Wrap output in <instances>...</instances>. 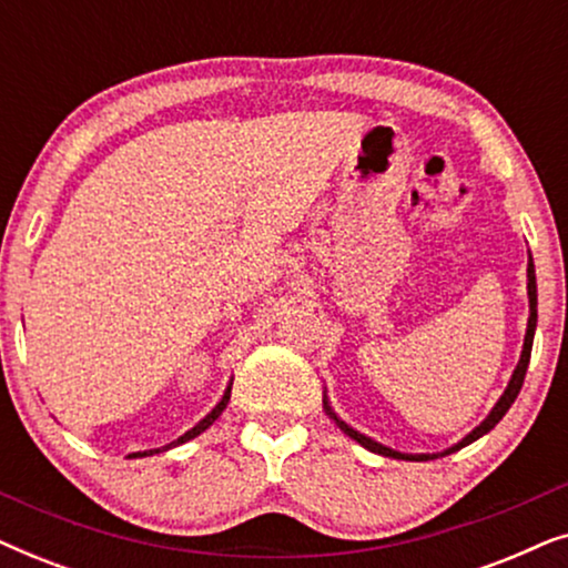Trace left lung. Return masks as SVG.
Segmentation results:
<instances>
[{
	"mask_svg": "<svg viewBox=\"0 0 568 568\" xmlns=\"http://www.w3.org/2000/svg\"><path fill=\"white\" fill-rule=\"evenodd\" d=\"M527 294H530V321H527V336H525L523 356H519V364H517L515 375H511V379H509V387H507V390H504L501 400L496 403L494 410H491V414H488L486 422L480 424L478 429H473V434H468V437H465V439L460 442V445H455L453 449H449V453H455V449H460V447H465V445H470V442H476L478 437H484L486 432H491L494 426L501 422V416L507 414L511 403H515V398L519 395V390H523V383H525V375H527V364H530V354H532L535 323H538V286H535V266H532V258H530V266H527ZM325 410H328V414H331V408H328V406H325ZM331 416H333V414H331ZM333 418H336V416H333ZM336 422H338V418H336ZM338 426L348 434V437L359 442L362 447L372 449V453H379V455H385V457H398V460H429V455H400V453H395V449H387V447H383V445H377V442L367 439V437H364V434H359V432L348 429L346 424H341V422H338ZM449 453H447V455H449Z\"/></svg>",
	"mask_w": 568,
	"mask_h": 568,
	"instance_id": "left-lung-1",
	"label": "left lung"
}]
</instances>
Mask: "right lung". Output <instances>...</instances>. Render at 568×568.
Segmentation results:
<instances>
[{
	"instance_id": "obj_1",
	"label": "right lung",
	"mask_w": 568,
	"mask_h": 568,
	"mask_svg": "<svg viewBox=\"0 0 568 568\" xmlns=\"http://www.w3.org/2000/svg\"><path fill=\"white\" fill-rule=\"evenodd\" d=\"M230 390H232V387H227V393H224V398H222L220 403H216V408L212 410V414H209L206 418H201V422H199L196 426H193L191 432H185L181 439H175L173 445H168V447H162V449H170V447H175V445H183V442H189V439H193V437H199L201 432L209 429V426H212V424L216 422V416H220L222 410L227 408V403H230ZM162 449H150V453H136V455H129V457H146V455H152V453H162Z\"/></svg>"
}]
</instances>
